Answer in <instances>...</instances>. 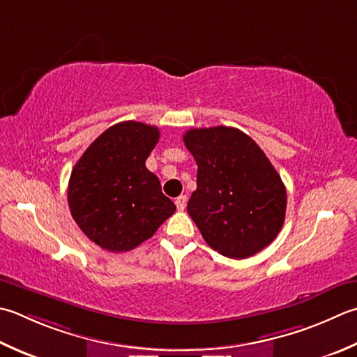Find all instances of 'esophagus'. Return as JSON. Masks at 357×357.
<instances>
[{
	"label": "esophagus",
	"instance_id": "obj_1",
	"mask_svg": "<svg viewBox=\"0 0 357 357\" xmlns=\"http://www.w3.org/2000/svg\"><path fill=\"white\" fill-rule=\"evenodd\" d=\"M174 204H176L178 211H184L185 206H187V197H185V195H181L179 198H176V201H174Z\"/></svg>",
	"mask_w": 357,
	"mask_h": 357
}]
</instances>
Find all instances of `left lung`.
<instances>
[{
    "instance_id": "left-lung-1",
    "label": "left lung",
    "mask_w": 357,
    "mask_h": 357,
    "mask_svg": "<svg viewBox=\"0 0 357 357\" xmlns=\"http://www.w3.org/2000/svg\"><path fill=\"white\" fill-rule=\"evenodd\" d=\"M184 144L198 164L187 212L208 246L234 260L269 246L283 226L286 188L254 139L220 125L188 130Z\"/></svg>"
}]
</instances>
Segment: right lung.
<instances>
[{"label": "right lung", "instance_id": "1", "mask_svg": "<svg viewBox=\"0 0 357 357\" xmlns=\"http://www.w3.org/2000/svg\"><path fill=\"white\" fill-rule=\"evenodd\" d=\"M159 141L153 125L116 123L91 144L74 165L68 204L77 226L109 252H127L151 238L176 211L145 167Z\"/></svg>", "mask_w": 357, "mask_h": 357}]
</instances>
